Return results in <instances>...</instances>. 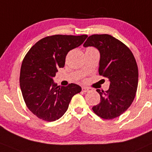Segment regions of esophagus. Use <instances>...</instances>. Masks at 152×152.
<instances>
[{"label": "esophagus", "mask_w": 152, "mask_h": 152, "mask_svg": "<svg viewBox=\"0 0 152 152\" xmlns=\"http://www.w3.org/2000/svg\"><path fill=\"white\" fill-rule=\"evenodd\" d=\"M82 92L86 93V92H88V91H89V88H87V87H82Z\"/></svg>", "instance_id": "1"}]
</instances>
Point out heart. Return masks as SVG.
Returning <instances> with one entry per match:
<instances>
[{
	"mask_svg": "<svg viewBox=\"0 0 152 152\" xmlns=\"http://www.w3.org/2000/svg\"><path fill=\"white\" fill-rule=\"evenodd\" d=\"M87 49H94V48H91V47H89V48H88Z\"/></svg>",
	"mask_w": 152,
	"mask_h": 152,
	"instance_id": "1",
	"label": "heart"
}]
</instances>
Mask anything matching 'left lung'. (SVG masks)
<instances>
[{
	"mask_svg": "<svg viewBox=\"0 0 152 152\" xmlns=\"http://www.w3.org/2000/svg\"><path fill=\"white\" fill-rule=\"evenodd\" d=\"M94 46L100 52L99 73L110 81L107 91H96L99 104L92 110L103 119L122 115L133 102L138 85V67L133 54L126 45L109 34H93L83 45Z\"/></svg>",
	"mask_w": 152,
	"mask_h": 152,
	"instance_id": "8db88e82",
	"label": "left lung"
}]
</instances>
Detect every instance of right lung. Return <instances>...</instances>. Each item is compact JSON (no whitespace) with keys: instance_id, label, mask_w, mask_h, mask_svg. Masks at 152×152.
<instances>
[{"instance_id":"1","label":"right lung","mask_w":152,"mask_h":152,"mask_svg":"<svg viewBox=\"0 0 152 152\" xmlns=\"http://www.w3.org/2000/svg\"><path fill=\"white\" fill-rule=\"evenodd\" d=\"M87 37L86 34L44 37L24 56L20 69V89L27 108L39 118L48 122L59 119L66 112L72 96L81 91L76 84L58 86L53 77L58 67H64L67 53L80 46Z\"/></svg>"}]
</instances>
